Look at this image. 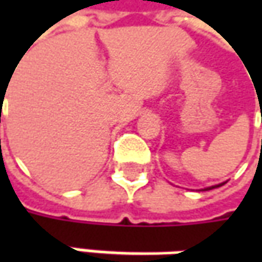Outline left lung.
<instances>
[{
    "instance_id": "left-lung-1",
    "label": "left lung",
    "mask_w": 262,
    "mask_h": 262,
    "mask_svg": "<svg viewBox=\"0 0 262 262\" xmlns=\"http://www.w3.org/2000/svg\"><path fill=\"white\" fill-rule=\"evenodd\" d=\"M223 184H219V185H213V186H208V188H204L203 191H208V189H213V188H219V186H222Z\"/></svg>"
}]
</instances>
